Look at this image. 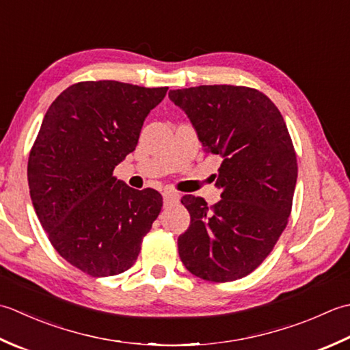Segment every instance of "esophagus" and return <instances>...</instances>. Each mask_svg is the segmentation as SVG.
Returning a JSON list of instances; mask_svg holds the SVG:
<instances>
[{
    "instance_id": "esophagus-1",
    "label": "esophagus",
    "mask_w": 350,
    "mask_h": 350,
    "mask_svg": "<svg viewBox=\"0 0 350 350\" xmlns=\"http://www.w3.org/2000/svg\"><path fill=\"white\" fill-rule=\"evenodd\" d=\"M178 198H180V195H178L176 191H172V190H165V191H163V199H165L166 204L178 202Z\"/></svg>"
}]
</instances>
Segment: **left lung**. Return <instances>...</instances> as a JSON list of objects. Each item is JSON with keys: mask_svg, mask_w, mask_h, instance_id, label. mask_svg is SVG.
<instances>
[{"mask_svg": "<svg viewBox=\"0 0 350 350\" xmlns=\"http://www.w3.org/2000/svg\"><path fill=\"white\" fill-rule=\"evenodd\" d=\"M169 98L191 120L205 152L222 159L219 202L181 199L190 226L178 237L180 258L205 281L240 280L266 260L288 224L297 160L287 125L262 92L246 85H198L170 90Z\"/></svg>", "mask_w": 350, "mask_h": 350, "instance_id": "8db88e82", "label": "left lung"}]
</instances>
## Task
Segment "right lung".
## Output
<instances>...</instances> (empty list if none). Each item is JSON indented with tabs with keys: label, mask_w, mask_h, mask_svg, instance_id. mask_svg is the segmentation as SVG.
<instances>
[{
	"label": "right lung",
	"mask_w": 350,
	"mask_h": 350,
	"mask_svg": "<svg viewBox=\"0 0 350 350\" xmlns=\"http://www.w3.org/2000/svg\"><path fill=\"white\" fill-rule=\"evenodd\" d=\"M167 89L75 83L49 105L31 146L36 215L59 255L90 276L130 269L160 215L159 191L128 187L113 170L137 146L145 118Z\"/></svg>",
	"instance_id": "obj_1"
}]
</instances>
